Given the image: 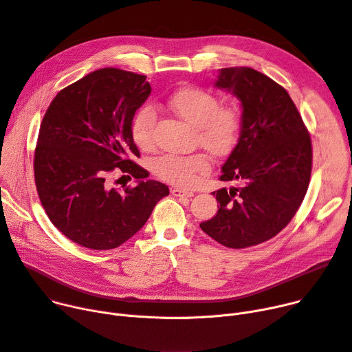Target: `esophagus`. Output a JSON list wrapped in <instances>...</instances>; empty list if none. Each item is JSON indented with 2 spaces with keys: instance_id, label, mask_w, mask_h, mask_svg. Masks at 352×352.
I'll return each mask as SVG.
<instances>
[{
  "instance_id": "esophagus-1",
  "label": "esophagus",
  "mask_w": 352,
  "mask_h": 352,
  "mask_svg": "<svg viewBox=\"0 0 352 352\" xmlns=\"http://www.w3.org/2000/svg\"><path fill=\"white\" fill-rule=\"evenodd\" d=\"M171 194L174 197H181V198H191V197H194L192 191H185V190H181V188H171Z\"/></svg>"
}]
</instances>
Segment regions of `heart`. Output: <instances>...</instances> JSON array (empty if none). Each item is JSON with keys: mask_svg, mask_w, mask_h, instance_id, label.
<instances>
[{"mask_svg": "<svg viewBox=\"0 0 352 352\" xmlns=\"http://www.w3.org/2000/svg\"><path fill=\"white\" fill-rule=\"evenodd\" d=\"M168 106L184 122L195 129L197 143L215 155H228L236 147L241 135V114L232 106H219V99L201 87L184 86L168 98ZM157 110L151 104L140 107L133 116L130 133L134 144L150 150L154 144ZM209 170V158L197 153L192 155L166 154L153 161V173L167 182L190 186L198 175Z\"/></svg>", "mask_w": 352, "mask_h": 352, "instance_id": "heart-1", "label": "heart"}]
</instances>
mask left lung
Here are the masks:
<instances>
[{"label": "left lung", "mask_w": 352, "mask_h": 352, "mask_svg": "<svg viewBox=\"0 0 352 352\" xmlns=\"http://www.w3.org/2000/svg\"><path fill=\"white\" fill-rule=\"evenodd\" d=\"M215 86L242 103L239 142L219 177L239 186L212 192L218 212L199 226L218 243L243 249L272 239L296 215L310 184L311 140L286 89L269 76L225 67Z\"/></svg>", "instance_id": "1"}]
</instances>
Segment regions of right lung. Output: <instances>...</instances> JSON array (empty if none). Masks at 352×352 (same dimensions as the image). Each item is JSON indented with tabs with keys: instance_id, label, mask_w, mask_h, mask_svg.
<instances>
[{
	"instance_id": "obj_1",
	"label": "right lung",
	"mask_w": 352,
	"mask_h": 352,
	"mask_svg": "<svg viewBox=\"0 0 352 352\" xmlns=\"http://www.w3.org/2000/svg\"><path fill=\"white\" fill-rule=\"evenodd\" d=\"M150 93L144 75L104 67L62 89L43 116L34 157L36 191L51 222L83 248L123 245L170 194L134 162L140 151L130 124ZM114 170L138 185L111 189L107 178Z\"/></svg>"
}]
</instances>
